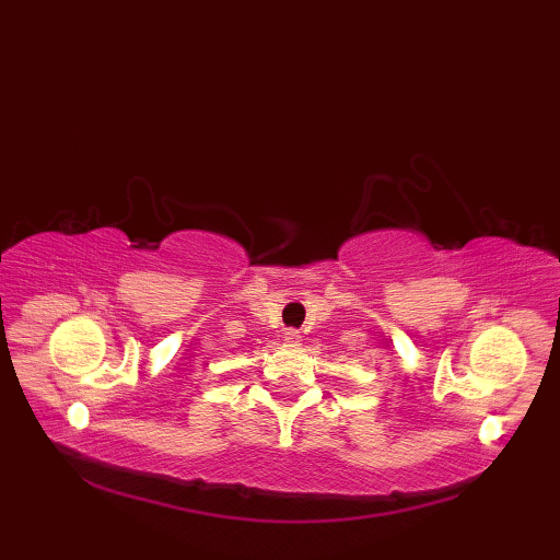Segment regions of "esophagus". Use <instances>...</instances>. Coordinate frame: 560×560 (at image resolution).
<instances>
[{"mask_svg":"<svg viewBox=\"0 0 560 560\" xmlns=\"http://www.w3.org/2000/svg\"><path fill=\"white\" fill-rule=\"evenodd\" d=\"M283 339H287L289 343H299V339H301V335H299V329H289V331H283Z\"/></svg>","mask_w":560,"mask_h":560,"instance_id":"obj_1","label":"esophagus"}]
</instances>
